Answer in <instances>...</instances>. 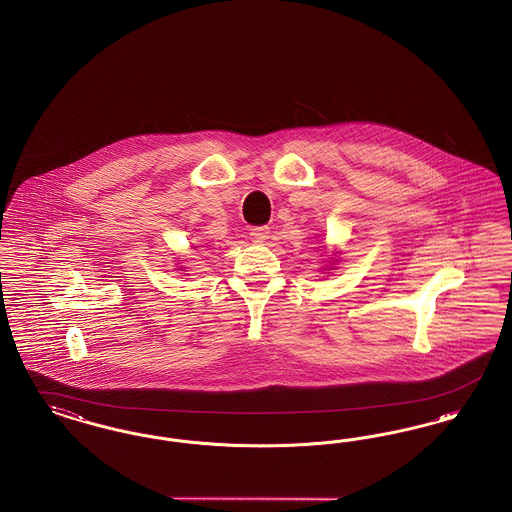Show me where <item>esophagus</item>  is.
<instances>
[{"label":"esophagus","instance_id":"1","mask_svg":"<svg viewBox=\"0 0 512 512\" xmlns=\"http://www.w3.org/2000/svg\"><path fill=\"white\" fill-rule=\"evenodd\" d=\"M268 238H270V228L268 226H257L251 230V240L255 244H265Z\"/></svg>","mask_w":512,"mask_h":512}]
</instances>
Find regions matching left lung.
I'll return each mask as SVG.
<instances>
[{
  "label": "left lung",
  "mask_w": 512,
  "mask_h": 512,
  "mask_svg": "<svg viewBox=\"0 0 512 512\" xmlns=\"http://www.w3.org/2000/svg\"><path fill=\"white\" fill-rule=\"evenodd\" d=\"M334 261H338V259H334ZM328 270H332V267L328 268Z\"/></svg>",
  "instance_id": "8db88e82"
}]
</instances>
